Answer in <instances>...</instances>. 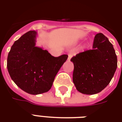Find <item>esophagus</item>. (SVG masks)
<instances>
[{"label":"esophagus","mask_w":122,"mask_h":122,"mask_svg":"<svg viewBox=\"0 0 122 122\" xmlns=\"http://www.w3.org/2000/svg\"><path fill=\"white\" fill-rule=\"evenodd\" d=\"M73 54V52H72V51H70V52H69V53H68V60H70L71 58L72 57Z\"/></svg>","instance_id":"esophagus-1"}]
</instances>
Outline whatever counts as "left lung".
I'll return each mask as SVG.
<instances>
[{
    "instance_id": "obj_1",
    "label": "left lung",
    "mask_w": 122,
    "mask_h": 122,
    "mask_svg": "<svg viewBox=\"0 0 122 122\" xmlns=\"http://www.w3.org/2000/svg\"><path fill=\"white\" fill-rule=\"evenodd\" d=\"M74 65L73 81L84 94L100 92L110 83L117 68V57L112 44L102 33L96 35L92 49L71 59Z\"/></svg>"
}]
</instances>
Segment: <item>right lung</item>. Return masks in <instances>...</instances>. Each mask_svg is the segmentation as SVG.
<instances>
[{
	"mask_svg": "<svg viewBox=\"0 0 122 122\" xmlns=\"http://www.w3.org/2000/svg\"><path fill=\"white\" fill-rule=\"evenodd\" d=\"M37 35V31H29L15 41L7 62L11 79L23 91L33 95L49 91L68 58L66 54L54 57L47 50L36 47Z\"/></svg>",
	"mask_w": 122,
	"mask_h": 122,
	"instance_id": "1",
	"label": "right lung"
}]
</instances>
